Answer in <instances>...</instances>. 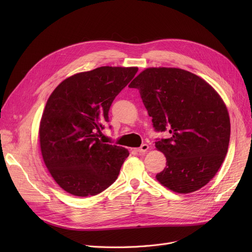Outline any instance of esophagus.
<instances>
[{
    "label": "esophagus",
    "mask_w": 252,
    "mask_h": 252,
    "mask_svg": "<svg viewBox=\"0 0 252 252\" xmlns=\"http://www.w3.org/2000/svg\"><path fill=\"white\" fill-rule=\"evenodd\" d=\"M148 149H149L148 145H147V144H143L140 148H137L136 150H137L138 152H140V153H145Z\"/></svg>",
    "instance_id": "esophagus-1"
}]
</instances>
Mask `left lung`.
<instances>
[{
  "instance_id": "obj_1",
  "label": "left lung",
  "mask_w": 252,
  "mask_h": 252,
  "mask_svg": "<svg viewBox=\"0 0 252 252\" xmlns=\"http://www.w3.org/2000/svg\"><path fill=\"white\" fill-rule=\"evenodd\" d=\"M128 87L139 90L155 130L170 134L155 142L166 157L157 181L181 194L205 186L226 157L231 133L228 109L215 89L192 72L167 67L145 69Z\"/></svg>"
}]
</instances>
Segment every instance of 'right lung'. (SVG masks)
<instances>
[{
    "instance_id": "1",
    "label": "right lung",
    "mask_w": 252,
    "mask_h": 252,
    "mask_svg": "<svg viewBox=\"0 0 252 252\" xmlns=\"http://www.w3.org/2000/svg\"><path fill=\"white\" fill-rule=\"evenodd\" d=\"M137 67L102 66L76 73L49 97L39 125V144L51 176L67 193L94 196L112 185L128 156L99 138L115 97L134 78Z\"/></svg>"
}]
</instances>
